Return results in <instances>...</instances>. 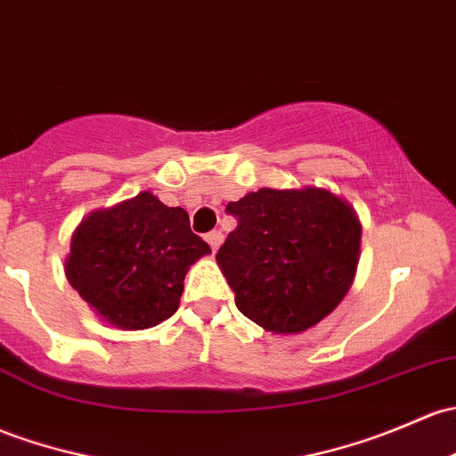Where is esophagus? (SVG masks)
Returning a JSON list of instances; mask_svg holds the SVG:
<instances>
[{
	"instance_id": "esophagus-1",
	"label": "esophagus",
	"mask_w": 456,
	"mask_h": 456,
	"mask_svg": "<svg viewBox=\"0 0 456 456\" xmlns=\"http://www.w3.org/2000/svg\"><path fill=\"white\" fill-rule=\"evenodd\" d=\"M208 242H209V247H212V251H218V247L223 244V233L220 232L208 233Z\"/></svg>"
}]
</instances>
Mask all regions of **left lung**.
Returning <instances> with one entry per match:
<instances>
[{
  "label": "left lung",
  "mask_w": 456,
  "mask_h": 456,
  "mask_svg": "<svg viewBox=\"0 0 456 456\" xmlns=\"http://www.w3.org/2000/svg\"><path fill=\"white\" fill-rule=\"evenodd\" d=\"M238 227L216 253L236 305L273 334H299L347 295L361 253V220L323 188L248 191L227 205Z\"/></svg>",
  "instance_id": "8db88e82"
}]
</instances>
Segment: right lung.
<instances>
[{
  "instance_id": "right-lung-1",
  "label": "right lung",
  "mask_w": 456,
  "mask_h": 456,
  "mask_svg": "<svg viewBox=\"0 0 456 456\" xmlns=\"http://www.w3.org/2000/svg\"><path fill=\"white\" fill-rule=\"evenodd\" d=\"M209 244L190 229L183 208L151 191L95 209L71 236L65 275L71 289L119 330H146L179 308L185 273Z\"/></svg>"
}]
</instances>
